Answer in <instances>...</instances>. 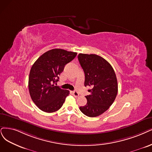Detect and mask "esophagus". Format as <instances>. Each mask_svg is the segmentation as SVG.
<instances>
[{
	"label": "esophagus",
	"mask_w": 152,
	"mask_h": 152,
	"mask_svg": "<svg viewBox=\"0 0 152 152\" xmlns=\"http://www.w3.org/2000/svg\"><path fill=\"white\" fill-rule=\"evenodd\" d=\"M72 94H73V95H74V96H75V97H77V96H79V93H78L77 91H72Z\"/></svg>",
	"instance_id": "1"
}]
</instances>
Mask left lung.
Returning a JSON list of instances; mask_svg holds the SVG:
<instances>
[{
	"mask_svg": "<svg viewBox=\"0 0 152 152\" xmlns=\"http://www.w3.org/2000/svg\"><path fill=\"white\" fill-rule=\"evenodd\" d=\"M77 58L85 72V86L91 88L90 94L85 96L86 104L80 110L87 116L96 117L114 102L118 93L116 74L111 64L99 56L81 53Z\"/></svg>",
	"mask_w": 152,
	"mask_h": 152,
	"instance_id": "left-lung-1",
	"label": "left lung"
}]
</instances>
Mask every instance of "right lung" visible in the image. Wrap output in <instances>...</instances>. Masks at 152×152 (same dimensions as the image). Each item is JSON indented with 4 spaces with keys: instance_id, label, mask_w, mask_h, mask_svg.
Wrapping results in <instances>:
<instances>
[{
    "instance_id": "obj_1",
    "label": "right lung",
    "mask_w": 152,
    "mask_h": 152,
    "mask_svg": "<svg viewBox=\"0 0 152 152\" xmlns=\"http://www.w3.org/2000/svg\"><path fill=\"white\" fill-rule=\"evenodd\" d=\"M76 55V53L53 49L41 55L32 65L28 86L32 100L41 110L53 113L63 106L69 91L54 84L59 81L58 76L65 65Z\"/></svg>"
}]
</instances>
